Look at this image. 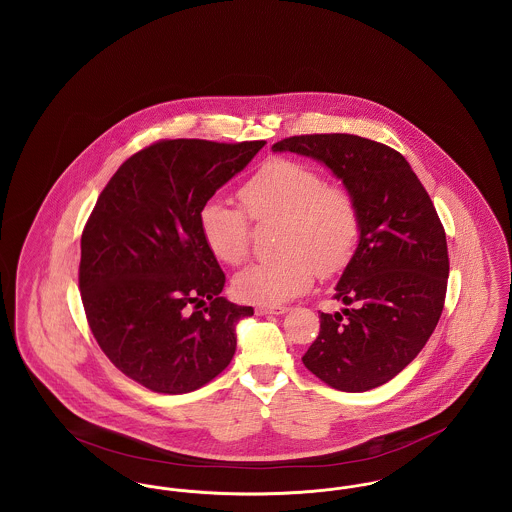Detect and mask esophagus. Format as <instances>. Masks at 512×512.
<instances>
[{"label":"esophagus","instance_id":"34e87169","mask_svg":"<svg viewBox=\"0 0 512 512\" xmlns=\"http://www.w3.org/2000/svg\"><path fill=\"white\" fill-rule=\"evenodd\" d=\"M255 313L259 317H263V315H284V313H288V307H284V305H259L255 309Z\"/></svg>","mask_w":512,"mask_h":512}]
</instances>
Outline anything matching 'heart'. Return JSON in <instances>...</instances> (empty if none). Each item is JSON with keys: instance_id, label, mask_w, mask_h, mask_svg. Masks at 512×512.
I'll return each mask as SVG.
<instances>
[{"instance_id": "obj_1", "label": "heart", "mask_w": 512, "mask_h": 512, "mask_svg": "<svg viewBox=\"0 0 512 512\" xmlns=\"http://www.w3.org/2000/svg\"><path fill=\"white\" fill-rule=\"evenodd\" d=\"M240 201L255 222H280L272 261L255 263L234 278V292L251 303L280 305L307 292L315 276H334L349 265L361 238V213L353 194L326 184L320 172L290 159L267 161L240 188ZM244 211L211 199L199 228L209 251L226 265L249 255L251 222Z\"/></svg>"}]
</instances>
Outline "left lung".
<instances>
[{
  "mask_svg": "<svg viewBox=\"0 0 512 512\" xmlns=\"http://www.w3.org/2000/svg\"><path fill=\"white\" fill-rule=\"evenodd\" d=\"M272 151L326 165L361 213V238L334 295L349 309L320 313L303 365L336 390L378 388L420 353L443 311L449 255L436 207L407 159L368 138L292 136Z\"/></svg>",
  "mask_w": 512,
  "mask_h": 512,
  "instance_id": "left-lung-1",
  "label": "left lung"
}]
</instances>
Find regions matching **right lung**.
Listing matches in <instances>:
<instances>
[{"label":"right lung","mask_w":512,"mask_h":512,"mask_svg":"<svg viewBox=\"0 0 512 512\" xmlns=\"http://www.w3.org/2000/svg\"><path fill=\"white\" fill-rule=\"evenodd\" d=\"M265 144L155 142L122 163L84 226L78 284L90 330L147 390H197L236 353V324L253 307L220 297L226 276L199 213Z\"/></svg>","instance_id":"1"}]
</instances>
